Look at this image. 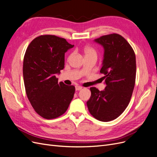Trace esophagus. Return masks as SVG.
<instances>
[{
    "label": "esophagus",
    "instance_id": "1",
    "mask_svg": "<svg viewBox=\"0 0 157 157\" xmlns=\"http://www.w3.org/2000/svg\"><path fill=\"white\" fill-rule=\"evenodd\" d=\"M75 89H76V90H77V91H79V90L82 89V87L80 86H76Z\"/></svg>",
    "mask_w": 157,
    "mask_h": 157
}]
</instances>
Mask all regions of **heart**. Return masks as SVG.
I'll return each mask as SVG.
<instances>
[{
  "mask_svg": "<svg viewBox=\"0 0 157 157\" xmlns=\"http://www.w3.org/2000/svg\"><path fill=\"white\" fill-rule=\"evenodd\" d=\"M84 53L85 55V57L91 56V55H95L96 56V52L95 49L91 46H86L84 48Z\"/></svg>",
  "mask_w": 157,
  "mask_h": 157,
  "instance_id": "1",
  "label": "heart"
}]
</instances>
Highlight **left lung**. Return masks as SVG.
<instances>
[{
  "instance_id": "left-lung-1",
  "label": "left lung",
  "mask_w": 157,
  "mask_h": 157,
  "mask_svg": "<svg viewBox=\"0 0 157 157\" xmlns=\"http://www.w3.org/2000/svg\"><path fill=\"white\" fill-rule=\"evenodd\" d=\"M94 41L105 50L100 73L106 87L103 91L90 88L87 106L95 118L109 122L119 117L130 103L136 82V55L127 40L117 33L101 36Z\"/></svg>"
}]
</instances>
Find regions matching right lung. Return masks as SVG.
Wrapping results in <instances>:
<instances>
[{"instance_id": "obj_1", "label": "right lung", "mask_w": 157, "mask_h": 157, "mask_svg": "<svg viewBox=\"0 0 157 157\" xmlns=\"http://www.w3.org/2000/svg\"><path fill=\"white\" fill-rule=\"evenodd\" d=\"M74 45L63 38L44 35L28 46L23 58V75L28 99L36 113L53 119L67 110L75 92L73 85L58 82L56 75L65 65V53Z\"/></svg>"}]
</instances>
